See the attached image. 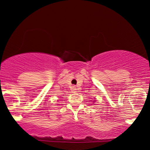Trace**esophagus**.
Instances as JSON below:
<instances>
[{
	"label": "esophagus",
	"instance_id": "esophagus-1",
	"mask_svg": "<svg viewBox=\"0 0 150 150\" xmlns=\"http://www.w3.org/2000/svg\"><path fill=\"white\" fill-rule=\"evenodd\" d=\"M77 88L76 87H75V86H72V87H71V90H72V92H73V93H75L76 92V89Z\"/></svg>",
	"mask_w": 150,
	"mask_h": 150
}]
</instances>
